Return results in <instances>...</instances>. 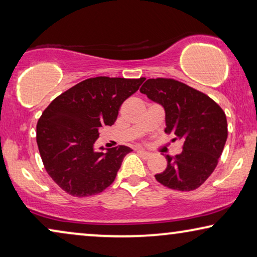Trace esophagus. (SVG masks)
<instances>
[{"mask_svg":"<svg viewBox=\"0 0 257 257\" xmlns=\"http://www.w3.org/2000/svg\"><path fill=\"white\" fill-rule=\"evenodd\" d=\"M137 152H138L140 156H142L144 159H149V158L152 156V153H150V152H147V151H145V150H143V149H138L137 150Z\"/></svg>","mask_w":257,"mask_h":257,"instance_id":"esophagus-1","label":"esophagus"}]
</instances>
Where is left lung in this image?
Masks as SVG:
<instances>
[{"instance_id":"obj_1","label":"left lung","mask_w":257,"mask_h":257,"mask_svg":"<svg viewBox=\"0 0 257 257\" xmlns=\"http://www.w3.org/2000/svg\"><path fill=\"white\" fill-rule=\"evenodd\" d=\"M140 92L165 110V132L182 142V152L165 156L167 167L156 179L168 188H198L215 170L226 144L227 118L207 94L170 78L147 79Z\"/></svg>"}]
</instances>
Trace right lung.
Masks as SVG:
<instances>
[{
    "instance_id": "obj_1",
    "label": "right lung",
    "mask_w": 257,
    "mask_h": 257,
    "mask_svg": "<svg viewBox=\"0 0 257 257\" xmlns=\"http://www.w3.org/2000/svg\"><path fill=\"white\" fill-rule=\"evenodd\" d=\"M145 78L94 77L59 94L42 113L36 140L52 180L73 196H90L107 188L132 149H94L99 128L111 126L124 100Z\"/></svg>"
}]
</instances>
